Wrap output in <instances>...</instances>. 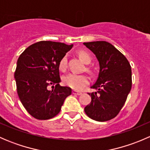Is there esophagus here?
Instances as JSON below:
<instances>
[{
	"label": "esophagus",
	"mask_w": 150,
	"mask_h": 150,
	"mask_svg": "<svg viewBox=\"0 0 150 150\" xmlns=\"http://www.w3.org/2000/svg\"><path fill=\"white\" fill-rule=\"evenodd\" d=\"M72 93H73V94H76V95H81V91H72Z\"/></svg>",
	"instance_id": "1"
}]
</instances>
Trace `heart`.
I'll return each mask as SVG.
<instances>
[{"label":"heart","instance_id":"heart-1","mask_svg":"<svg viewBox=\"0 0 150 150\" xmlns=\"http://www.w3.org/2000/svg\"><path fill=\"white\" fill-rule=\"evenodd\" d=\"M78 57L86 64L90 63L91 60V57L90 54L86 51H79L78 53ZM67 57H64L59 62V68L62 70L67 68ZM63 82L66 86L75 89V90H81L84 86L89 83V78L87 75H76L74 73L68 74L63 78Z\"/></svg>","mask_w":150,"mask_h":150}]
</instances>
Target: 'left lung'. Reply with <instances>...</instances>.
<instances>
[{
    "mask_svg": "<svg viewBox=\"0 0 150 150\" xmlns=\"http://www.w3.org/2000/svg\"><path fill=\"white\" fill-rule=\"evenodd\" d=\"M83 44L96 55L100 67L97 80L91 87L97 91L88 93L91 102L85 107V112L96 121H107L120 112L131 91V65L126 57L108 42Z\"/></svg>",
    "mask_w": 150,
    "mask_h": 150,
    "instance_id": "8db88e82",
    "label": "left lung"
}]
</instances>
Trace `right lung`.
<instances>
[{
    "label": "right lung",
    "instance_id": "1",
    "mask_svg": "<svg viewBox=\"0 0 150 150\" xmlns=\"http://www.w3.org/2000/svg\"><path fill=\"white\" fill-rule=\"evenodd\" d=\"M73 45L40 41L19 56L14 72L19 99L27 111L38 120H48L61 110L72 89L59 85V62ZM51 86L52 90L48 88Z\"/></svg>",
    "mask_w": 150,
    "mask_h": 150
}]
</instances>
